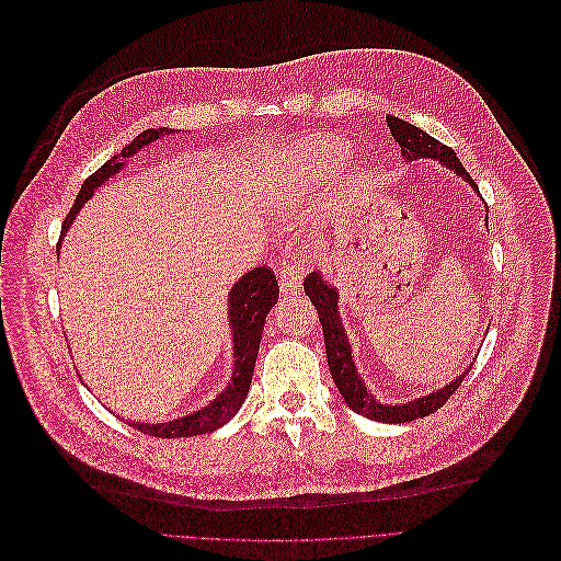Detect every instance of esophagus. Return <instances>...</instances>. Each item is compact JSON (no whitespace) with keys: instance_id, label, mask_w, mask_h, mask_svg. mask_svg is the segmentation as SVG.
Masks as SVG:
<instances>
[{"instance_id":"esophagus-1","label":"esophagus","mask_w":561,"mask_h":561,"mask_svg":"<svg viewBox=\"0 0 561 561\" xmlns=\"http://www.w3.org/2000/svg\"><path fill=\"white\" fill-rule=\"evenodd\" d=\"M278 274H280V291L287 294V296H294L300 289V285H302L300 263L287 259V261H283Z\"/></svg>"}]
</instances>
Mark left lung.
Masks as SVG:
<instances>
[{
    "label": "left lung",
    "mask_w": 561,
    "mask_h": 561,
    "mask_svg": "<svg viewBox=\"0 0 561 561\" xmlns=\"http://www.w3.org/2000/svg\"><path fill=\"white\" fill-rule=\"evenodd\" d=\"M387 126H389L396 144L400 146L402 157L407 161H415V159H424V157L435 159L442 165L451 168L462 179H467L478 190L476 181L469 176V172L465 170V165L460 163V159L456 157V152L449 146L439 144L437 139H433L424 130H420V128H415V126H411V124H407V122H402L393 115H387ZM486 222H489V216H486ZM302 287H305V294L309 296L311 305L316 307L318 320L322 324L324 352H327V365H329L331 378H333L335 387H339L341 396L345 398L347 407L354 409L356 413H360L365 417H371V420H378V422H389V424H402V422H411V420L431 415L433 411H437L439 407L446 404V400H449L458 391V387L462 385V380L471 371V367H469L451 385H446V387H442V389H437L428 396H422L417 400H411L407 404H380L367 391V387L360 380V376L356 371V365L352 360V347H350V341H347V333H345L343 322L339 318V291H335V287L327 285L320 278L318 272H311L305 278Z\"/></svg>",
    "instance_id": "left-lung-1"
}]
</instances>
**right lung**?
<instances>
[{"label":"right lung","mask_w":561,"mask_h":561,"mask_svg":"<svg viewBox=\"0 0 561 561\" xmlns=\"http://www.w3.org/2000/svg\"><path fill=\"white\" fill-rule=\"evenodd\" d=\"M163 133H172V130H168V128L144 130L133 144H128L122 150V154H115L110 161H105L94 174H90L83 181L70 211L64 218L61 237L72 226L77 211L92 196V192L99 185H103L112 174H117L124 168V159H130L144 146L157 141ZM276 300H278V280L270 267H256L250 274H245L230 291V309L228 311H230V324H232V333H234V358H237L230 387L222 391L211 404H207L205 409L194 411L185 417H179L172 422H161V424H139L137 422L133 426L141 433L154 435V437H192V435L216 431L218 426L230 422L248 398L261 339H263L265 318Z\"/></svg>","instance_id":"1"}]
</instances>
